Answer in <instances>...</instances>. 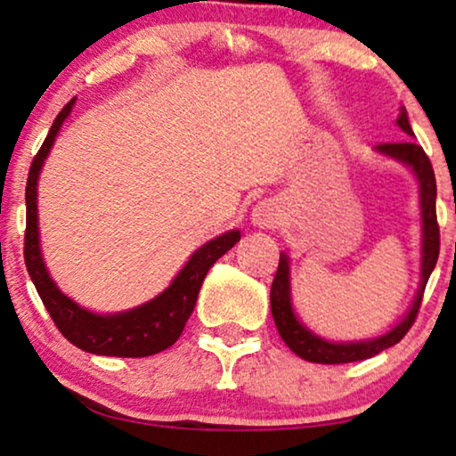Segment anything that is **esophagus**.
<instances>
[{
  "label": "esophagus",
  "instance_id": "34e87169",
  "mask_svg": "<svg viewBox=\"0 0 456 456\" xmlns=\"http://www.w3.org/2000/svg\"><path fill=\"white\" fill-rule=\"evenodd\" d=\"M280 220H282V217H280V208L273 201H259L253 208V214H251L253 226H257L261 230H272L278 226Z\"/></svg>",
  "mask_w": 456,
  "mask_h": 456
}]
</instances>
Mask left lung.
I'll return each instance as SVG.
<instances>
[{"instance_id": "left-lung-1", "label": "left lung", "mask_w": 456, "mask_h": 456, "mask_svg": "<svg viewBox=\"0 0 456 456\" xmlns=\"http://www.w3.org/2000/svg\"><path fill=\"white\" fill-rule=\"evenodd\" d=\"M396 126L403 130L404 134L415 136L411 130L407 110H398ZM376 151L386 158L401 161L407 166L419 184V211H421V280L419 289L415 292L413 303L407 309L401 320L392 326L388 332L376 338L365 340H351V342H336L328 340L323 336H317L315 332L305 326L298 320L295 305H292V289H290V257L284 251L280 253V264L276 278L272 282L270 290V305L273 323H276L280 336L286 342V346L292 353L311 363H323V365H340V363H353V361L370 359L373 354L386 351V348L395 346L396 342L403 340V336L409 332L413 326L417 311H419L423 290L429 276H432L436 261H438L440 253V230L438 220H436V176L434 167L429 164V158L426 151L417 145L415 141H403V142H384V145H376Z\"/></svg>"}]
</instances>
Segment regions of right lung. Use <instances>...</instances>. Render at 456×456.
I'll return each instance as SVG.
<instances>
[{
  "instance_id": "right-lung-1",
  "label": "right lung",
  "mask_w": 456,
  "mask_h": 456,
  "mask_svg": "<svg viewBox=\"0 0 456 456\" xmlns=\"http://www.w3.org/2000/svg\"><path fill=\"white\" fill-rule=\"evenodd\" d=\"M77 97L70 99L55 118L52 128L43 141L39 153L35 155L27 180V234H24V264L28 276L39 292L43 305L64 338L86 353L103 357H149L170 348L183 334L184 323L195 309L199 290L209 267L228 253L240 240V230H228L216 239L205 242L191 255L170 286L151 301L139 307L118 311V314H97L72 301L53 282L45 259L41 253L39 234V205H37V186L55 136L61 124L72 114Z\"/></svg>"
}]
</instances>
